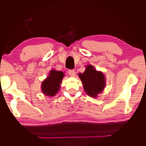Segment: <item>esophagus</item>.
<instances>
[{"instance_id":"34e87169","label":"esophagus","mask_w":146,"mask_h":146,"mask_svg":"<svg viewBox=\"0 0 146 146\" xmlns=\"http://www.w3.org/2000/svg\"><path fill=\"white\" fill-rule=\"evenodd\" d=\"M68 74L71 77H75V76H76V72H75V70L74 69H69L68 70Z\"/></svg>"}]
</instances>
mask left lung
Segmentation results:
<instances>
[{
	"mask_svg": "<svg viewBox=\"0 0 146 146\" xmlns=\"http://www.w3.org/2000/svg\"><path fill=\"white\" fill-rule=\"evenodd\" d=\"M84 90L86 94L96 98L103 91L105 85V78L101 72L97 71L93 66L88 65L83 74H79Z\"/></svg>",
	"mask_w": 146,
	"mask_h": 146,
	"instance_id": "1",
	"label": "left lung"
}]
</instances>
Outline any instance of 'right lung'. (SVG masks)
<instances>
[{
    "label": "right lung",
    "mask_w": 146,
    "mask_h": 146,
    "mask_svg": "<svg viewBox=\"0 0 146 146\" xmlns=\"http://www.w3.org/2000/svg\"><path fill=\"white\" fill-rule=\"evenodd\" d=\"M64 77L61 71L52 70L49 76L42 83V91L46 96H54L60 89V84Z\"/></svg>",
    "instance_id": "1"
}]
</instances>
